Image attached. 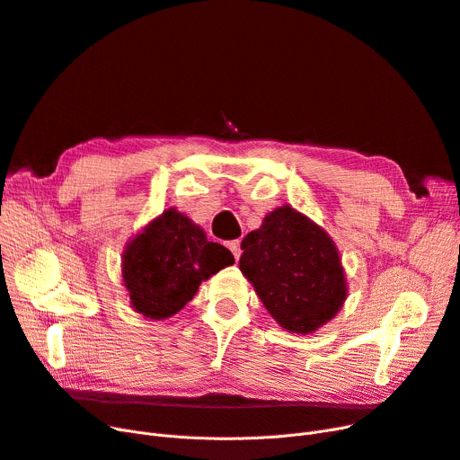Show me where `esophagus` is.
Masks as SVG:
<instances>
[{
	"instance_id": "34e87169",
	"label": "esophagus",
	"mask_w": 460,
	"mask_h": 460,
	"mask_svg": "<svg viewBox=\"0 0 460 460\" xmlns=\"http://www.w3.org/2000/svg\"><path fill=\"white\" fill-rule=\"evenodd\" d=\"M227 248L231 250V253H233V257H234L236 261L240 259V255H243V248H240V240H233V243L227 244Z\"/></svg>"
}]
</instances>
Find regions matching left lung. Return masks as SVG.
Here are the masks:
<instances>
[{
	"label": "left lung",
	"mask_w": 460,
	"mask_h": 460,
	"mask_svg": "<svg viewBox=\"0 0 460 460\" xmlns=\"http://www.w3.org/2000/svg\"><path fill=\"white\" fill-rule=\"evenodd\" d=\"M240 270L270 315L288 332L309 333L347 298V281L332 238L291 207H279L243 240Z\"/></svg>",
	"instance_id": "8db88e82"
}]
</instances>
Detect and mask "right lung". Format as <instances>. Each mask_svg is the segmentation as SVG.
Instances as JSON below:
<instances>
[{
  "mask_svg": "<svg viewBox=\"0 0 460 460\" xmlns=\"http://www.w3.org/2000/svg\"><path fill=\"white\" fill-rule=\"evenodd\" d=\"M233 262L227 248L208 243L201 227L169 208L127 246L123 281L132 307L160 321L175 315L196 296L203 279Z\"/></svg>",
  "mask_w": 460,
  "mask_h": 460,
  "instance_id": "1",
  "label": "right lung"
}]
</instances>
